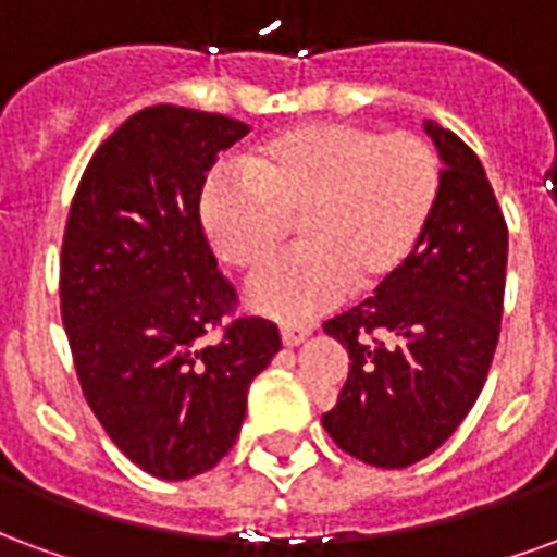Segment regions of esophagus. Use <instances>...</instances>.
Wrapping results in <instances>:
<instances>
[{"label": "esophagus", "instance_id": "esophagus-1", "mask_svg": "<svg viewBox=\"0 0 557 557\" xmlns=\"http://www.w3.org/2000/svg\"><path fill=\"white\" fill-rule=\"evenodd\" d=\"M310 334H313V325H301V322H283V325H280V337H283L286 346H298V343H304Z\"/></svg>", "mask_w": 557, "mask_h": 557}]
</instances>
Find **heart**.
Instances as JSON below:
<instances>
[{
	"instance_id": "heart-1",
	"label": "heart",
	"mask_w": 557,
	"mask_h": 557,
	"mask_svg": "<svg viewBox=\"0 0 557 557\" xmlns=\"http://www.w3.org/2000/svg\"><path fill=\"white\" fill-rule=\"evenodd\" d=\"M442 190L426 139L351 122H310L259 143L238 175L208 178L202 230L223 265L262 274L295 223L301 250L250 286L256 310L301 319L346 289L375 292L418 250Z\"/></svg>"
}]
</instances>
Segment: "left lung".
Returning <instances> with one entry per match:
<instances>
[{
    "label": "left lung",
    "instance_id": "1",
    "mask_svg": "<svg viewBox=\"0 0 557 557\" xmlns=\"http://www.w3.org/2000/svg\"><path fill=\"white\" fill-rule=\"evenodd\" d=\"M442 190L397 277L325 322L349 379L322 426L355 459L406 468L438 450L486 385L504 313L507 223L478 154L426 122Z\"/></svg>",
    "mask_w": 557,
    "mask_h": 557
}]
</instances>
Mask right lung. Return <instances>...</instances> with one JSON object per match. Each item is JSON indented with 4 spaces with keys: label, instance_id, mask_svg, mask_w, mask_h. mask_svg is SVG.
Instances as JSON below:
<instances>
[{
    "label": "right lung",
    "instance_id": "right-lung-1",
    "mask_svg": "<svg viewBox=\"0 0 557 557\" xmlns=\"http://www.w3.org/2000/svg\"><path fill=\"white\" fill-rule=\"evenodd\" d=\"M250 127L158 103L91 154L59 256V298L83 397L115 447L160 480L230 454L247 391L280 331L238 313L199 220L206 172ZM221 327L218 341L205 337Z\"/></svg>",
    "mask_w": 557,
    "mask_h": 557
}]
</instances>
